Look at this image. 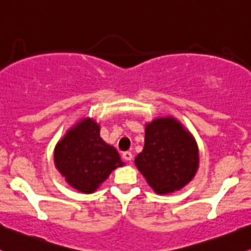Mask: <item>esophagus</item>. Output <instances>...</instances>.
I'll use <instances>...</instances> for the list:
<instances>
[{
    "label": "esophagus",
    "mask_w": 251,
    "mask_h": 251,
    "mask_svg": "<svg viewBox=\"0 0 251 251\" xmlns=\"http://www.w3.org/2000/svg\"><path fill=\"white\" fill-rule=\"evenodd\" d=\"M122 156L126 161H131V159H133V154H131L130 151H125V153L122 154Z\"/></svg>",
    "instance_id": "34e87169"
}]
</instances>
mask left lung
<instances>
[{"mask_svg":"<svg viewBox=\"0 0 251 251\" xmlns=\"http://www.w3.org/2000/svg\"><path fill=\"white\" fill-rule=\"evenodd\" d=\"M135 165L157 194L181 190L196 176L199 149L194 136L173 116L156 117L145 126V147Z\"/></svg>","mask_w":251,"mask_h":251,"instance_id":"1","label":"left lung"}]
</instances>
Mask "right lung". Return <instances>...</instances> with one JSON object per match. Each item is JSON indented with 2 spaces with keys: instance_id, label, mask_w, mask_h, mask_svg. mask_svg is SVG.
<instances>
[{
  "instance_id": "add662e5",
  "label": "right lung",
  "mask_w": 251,
  "mask_h": 251,
  "mask_svg": "<svg viewBox=\"0 0 251 251\" xmlns=\"http://www.w3.org/2000/svg\"><path fill=\"white\" fill-rule=\"evenodd\" d=\"M100 131L94 118L83 117L58 141L53 153L55 168L65 181L81 193H94L112 171L125 165Z\"/></svg>"
}]
</instances>
